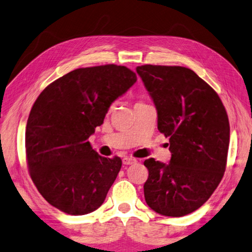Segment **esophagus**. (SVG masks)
<instances>
[{"label":"esophagus","mask_w":252,"mask_h":252,"mask_svg":"<svg viewBox=\"0 0 252 252\" xmlns=\"http://www.w3.org/2000/svg\"><path fill=\"white\" fill-rule=\"evenodd\" d=\"M137 160L133 158H123V164L124 165H131V164H135Z\"/></svg>","instance_id":"1"}]
</instances>
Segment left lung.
Instances as JSON below:
<instances>
[{
  "label": "left lung",
  "instance_id": "left-lung-1",
  "mask_svg": "<svg viewBox=\"0 0 252 252\" xmlns=\"http://www.w3.org/2000/svg\"><path fill=\"white\" fill-rule=\"evenodd\" d=\"M158 109V128L170 137L168 164L148 158L144 195L148 207L166 217H183L209 200L223 177L230 125L211 86L180 65L136 68Z\"/></svg>",
  "mask_w": 252,
  "mask_h": 252
}]
</instances>
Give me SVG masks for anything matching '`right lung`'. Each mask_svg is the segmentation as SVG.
Wrapping results in <instances>:
<instances>
[{
  "label": "right lung",
  "instance_id": "obj_1",
  "mask_svg": "<svg viewBox=\"0 0 252 252\" xmlns=\"http://www.w3.org/2000/svg\"><path fill=\"white\" fill-rule=\"evenodd\" d=\"M137 77L125 65L79 68L51 82L32 106L26 128L27 164L33 183L52 207L84 216L104 203L122 167L88 142L115 99Z\"/></svg>",
  "mask_w": 252,
  "mask_h": 252
}]
</instances>
